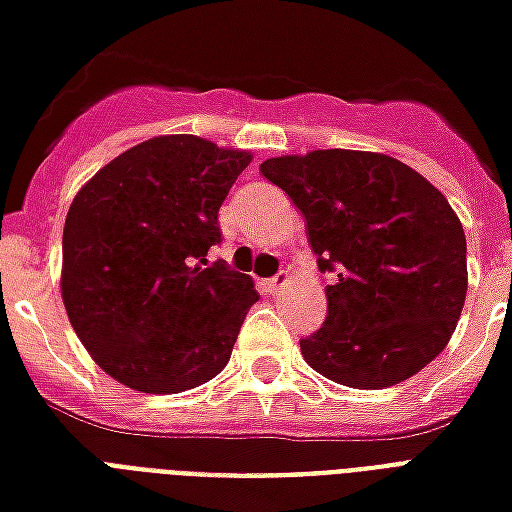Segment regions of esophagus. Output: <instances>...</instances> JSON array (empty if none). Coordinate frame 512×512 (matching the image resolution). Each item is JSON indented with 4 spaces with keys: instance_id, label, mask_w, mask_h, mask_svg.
Listing matches in <instances>:
<instances>
[{
    "instance_id": "34e87169",
    "label": "esophagus",
    "mask_w": 512,
    "mask_h": 512,
    "mask_svg": "<svg viewBox=\"0 0 512 512\" xmlns=\"http://www.w3.org/2000/svg\"><path fill=\"white\" fill-rule=\"evenodd\" d=\"M287 282H290V276H287V271H282V274H276L274 279H266V282H263V287H266V293L276 295L279 290H285Z\"/></svg>"
}]
</instances>
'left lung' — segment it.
Wrapping results in <instances>:
<instances>
[{"label":"left lung","mask_w":512,"mask_h":512,"mask_svg":"<svg viewBox=\"0 0 512 512\" xmlns=\"http://www.w3.org/2000/svg\"><path fill=\"white\" fill-rule=\"evenodd\" d=\"M306 219L325 287L323 328L301 355L328 380L380 391L445 350L467 298V238L445 195L377 151L317 149L260 165Z\"/></svg>","instance_id":"obj_1"}]
</instances>
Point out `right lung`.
I'll list each match as a JSON object with an SVG mask.
<instances>
[{"label": "right lung", "instance_id": "add662e5", "mask_svg": "<svg viewBox=\"0 0 512 512\" xmlns=\"http://www.w3.org/2000/svg\"><path fill=\"white\" fill-rule=\"evenodd\" d=\"M249 162L198 135H160L97 170L70 203L64 309L94 363L132 391H189L230 361L257 290L206 255Z\"/></svg>", "mask_w": 512, "mask_h": 512}]
</instances>
